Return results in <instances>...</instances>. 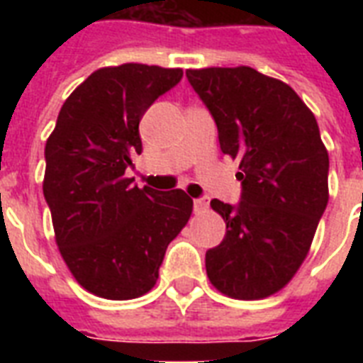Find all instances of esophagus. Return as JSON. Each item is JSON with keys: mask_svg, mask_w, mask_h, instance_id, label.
<instances>
[{"mask_svg": "<svg viewBox=\"0 0 363 363\" xmlns=\"http://www.w3.org/2000/svg\"><path fill=\"white\" fill-rule=\"evenodd\" d=\"M194 209L198 211V213H201V211L209 209V198H196L194 199Z\"/></svg>", "mask_w": 363, "mask_h": 363, "instance_id": "esophagus-1", "label": "esophagus"}]
</instances>
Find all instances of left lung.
I'll use <instances>...</instances> for the list:
<instances>
[{"mask_svg": "<svg viewBox=\"0 0 363 363\" xmlns=\"http://www.w3.org/2000/svg\"><path fill=\"white\" fill-rule=\"evenodd\" d=\"M186 79L215 118L220 150L239 160L241 201H211L226 235L205 254L207 277L230 298H267L303 264L326 211L320 130L292 88L252 67L188 69Z\"/></svg>", "mask_w": 363, "mask_h": 363, "instance_id": "left-lung-1", "label": "left lung"}]
</instances>
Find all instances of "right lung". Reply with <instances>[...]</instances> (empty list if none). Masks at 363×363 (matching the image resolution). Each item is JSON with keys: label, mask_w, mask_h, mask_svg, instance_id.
Masks as SVG:
<instances>
[{"label": "right lung", "mask_w": 363, "mask_h": 363, "mask_svg": "<svg viewBox=\"0 0 363 363\" xmlns=\"http://www.w3.org/2000/svg\"><path fill=\"white\" fill-rule=\"evenodd\" d=\"M182 69L124 64L94 71L60 109L45 147L43 194L62 258L88 292L133 299L158 281L192 215L182 190L139 188L124 175L141 154L139 122Z\"/></svg>", "instance_id": "right-lung-1"}]
</instances>
